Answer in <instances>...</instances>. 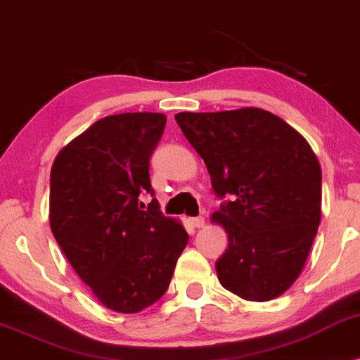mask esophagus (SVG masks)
Instances as JSON below:
<instances>
[{"instance_id": "34e87169", "label": "esophagus", "mask_w": 360, "mask_h": 360, "mask_svg": "<svg viewBox=\"0 0 360 360\" xmlns=\"http://www.w3.org/2000/svg\"><path fill=\"white\" fill-rule=\"evenodd\" d=\"M190 226L191 228H203L205 226V219L203 218H191L190 219Z\"/></svg>"}]
</instances>
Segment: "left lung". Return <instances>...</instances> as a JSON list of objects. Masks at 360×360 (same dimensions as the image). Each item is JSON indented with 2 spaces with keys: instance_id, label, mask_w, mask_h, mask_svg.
I'll return each mask as SVG.
<instances>
[{
  "instance_id": "obj_1",
  "label": "left lung",
  "mask_w": 360,
  "mask_h": 360,
  "mask_svg": "<svg viewBox=\"0 0 360 360\" xmlns=\"http://www.w3.org/2000/svg\"><path fill=\"white\" fill-rule=\"evenodd\" d=\"M218 196L211 214L228 234L219 283L249 302L283 295L300 277L321 221V165L308 141L262 108L179 112Z\"/></svg>"
}]
</instances>
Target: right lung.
<instances>
[{
	"mask_svg": "<svg viewBox=\"0 0 360 360\" xmlns=\"http://www.w3.org/2000/svg\"><path fill=\"white\" fill-rule=\"evenodd\" d=\"M164 112H122L96 121L58 152L51 170L49 221L62 252L98 302L132 314L169 288L188 234L162 216L149 160Z\"/></svg>",
	"mask_w": 360,
	"mask_h": 360,
	"instance_id": "obj_1",
	"label": "right lung"
}]
</instances>
